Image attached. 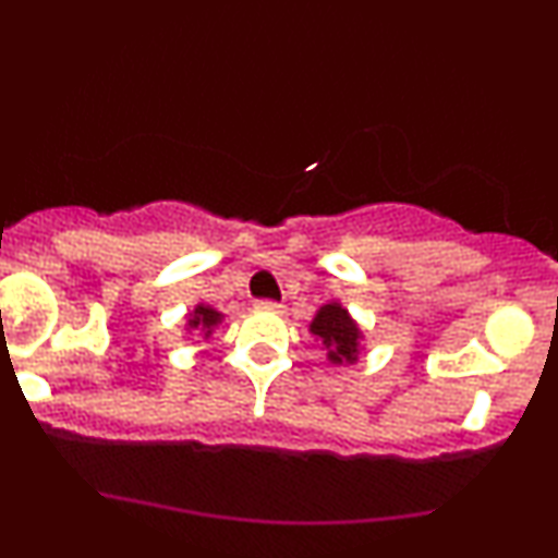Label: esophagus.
<instances>
[{
    "label": "esophagus",
    "instance_id": "1",
    "mask_svg": "<svg viewBox=\"0 0 558 558\" xmlns=\"http://www.w3.org/2000/svg\"><path fill=\"white\" fill-rule=\"evenodd\" d=\"M257 306H262V310H270V312H283V304H278V301H270V299L257 301Z\"/></svg>",
    "mask_w": 558,
    "mask_h": 558
}]
</instances>
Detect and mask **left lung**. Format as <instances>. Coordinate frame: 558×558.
<instances>
[{"label":"left lung","instance_id":"1","mask_svg":"<svg viewBox=\"0 0 558 558\" xmlns=\"http://www.w3.org/2000/svg\"><path fill=\"white\" fill-rule=\"evenodd\" d=\"M310 332L323 341L332 364H354L360 360L362 330L349 315V310H343L338 301L319 306L315 319L310 323Z\"/></svg>","mask_w":558,"mask_h":558}]
</instances>
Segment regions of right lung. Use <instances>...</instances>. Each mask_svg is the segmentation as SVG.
Segmentation results:
<instances>
[{"label": "right lung", "instance_id": "obj_1", "mask_svg": "<svg viewBox=\"0 0 558 558\" xmlns=\"http://www.w3.org/2000/svg\"><path fill=\"white\" fill-rule=\"evenodd\" d=\"M220 323H222L220 312L213 310V306H207V304H198L196 310L189 315V330H198L204 338L213 336V330Z\"/></svg>", "mask_w": 558, "mask_h": 558}]
</instances>
